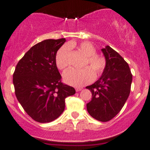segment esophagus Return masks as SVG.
Segmentation results:
<instances>
[{"label":"esophagus","instance_id":"obj_1","mask_svg":"<svg viewBox=\"0 0 150 150\" xmlns=\"http://www.w3.org/2000/svg\"><path fill=\"white\" fill-rule=\"evenodd\" d=\"M75 90H76V92H79V91L82 90V88H80V87H76V88H75Z\"/></svg>","mask_w":150,"mask_h":150}]
</instances>
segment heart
Segmentation results:
<instances>
[{
	"label": "heart",
	"mask_w": 150,
	"mask_h": 150,
	"mask_svg": "<svg viewBox=\"0 0 150 150\" xmlns=\"http://www.w3.org/2000/svg\"><path fill=\"white\" fill-rule=\"evenodd\" d=\"M77 47V49L87 56L85 65L82 70L70 69L63 73V80L65 83L74 86L81 87L88 84L94 80V73L98 77L101 75L106 67V61L103 56L96 54V49L89 42H82L77 45L75 43H70L68 46H63L58 51L56 56V65L59 70L66 69L70 64V49ZM89 66L90 68L87 67Z\"/></svg>",
	"instance_id": "b5f03b06"
}]
</instances>
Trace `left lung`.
Listing matches in <instances>:
<instances>
[{
  "instance_id": "obj_1",
  "label": "left lung",
  "mask_w": 150,
  "mask_h": 150,
  "mask_svg": "<svg viewBox=\"0 0 150 150\" xmlns=\"http://www.w3.org/2000/svg\"><path fill=\"white\" fill-rule=\"evenodd\" d=\"M106 67L100 78L86 87L92 92V100L87 104L91 116L107 122L120 112L130 92L132 75L127 62L109 46L101 49Z\"/></svg>"
}]
</instances>
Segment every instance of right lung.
<instances>
[{
	"mask_svg": "<svg viewBox=\"0 0 150 150\" xmlns=\"http://www.w3.org/2000/svg\"><path fill=\"white\" fill-rule=\"evenodd\" d=\"M65 42V39H46L35 44L20 60L13 73L17 99L39 123L58 118L65 109V98L75 94L73 87L61 82L55 61Z\"/></svg>",
	"mask_w": 150,
	"mask_h": 150,
	"instance_id": "1",
	"label": "right lung"
}]
</instances>
